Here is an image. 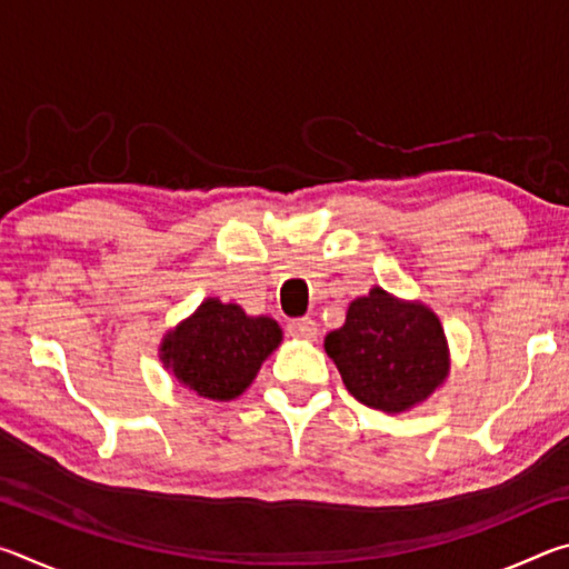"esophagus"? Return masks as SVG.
I'll return each mask as SVG.
<instances>
[{"instance_id": "esophagus-1", "label": "esophagus", "mask_w": 569, "mask_h": 569, "mask_svg": "<svg viewBox=\"0 0 569 569\" xmlns=\"http://www.w3.org/2000/svg\"><path fill=\"white\" fill-rule=\"evenodd\" d=\"M288 333H291L293 339L313 341L316 336H319V326H316L313 319H308V316H303V319H293L291 323H288Z\"/></svg>"}]
</instances>
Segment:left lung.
I'll use <instances>...</instances> for the list:
<instances>
[{
  "mask_svg": "<svg viewBox=\"0 0 569 569\" xmlns=\"http://www.w3.org/2000/svg\"><path fill=\"white\" fill-rule=\"evenodd\" d=\"M356 401L401 413L427 401L449 377V346L437 313L383 288L351 301L346 323L323 341Z\"/></svg>",
  "mask_w": 569,
  "mask_h": 569,
  "instance_id": "left-lung-1",
  "label": "left lung"
}]
</instances>
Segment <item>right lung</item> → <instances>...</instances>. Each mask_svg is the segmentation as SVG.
Segmentation results:
<instances>
[{
  "instance_id": "add662e5",
  "label": "right lung",
  "mask_w": 569,
  "mask_h": 569,
  "mask_svg": "<svg viewBox=\"0 0 569 569\" xmlns=\"http://www.w3.org/2000/svg\"><path fill=\"white\" fill-rule=\"evenodd\" d=\"M283 339L268 316H248L236 303L206 298L160 343V361L190 393L230 401L253 383L261 363Z\"/></svg>"
}]
</instances>
